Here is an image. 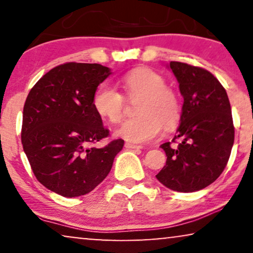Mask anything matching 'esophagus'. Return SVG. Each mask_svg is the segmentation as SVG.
Segmentation results:
<instances>
[{
	"label": "esophagus",
	"instance_id": "1",
	"mask_svg": "<svg viewBox=\"0 0 253 253\" xmlns=\"http://www.w3.org/2000/svg\"><path fill=\"white\" fill-rule=\"evenodd\" d=\"M126 148H130V150H139V148H143V146L140 145H134V144H130V143H126L124 145Z\"/></svg>",
	"mask_w": 253,
	"mask_h": 253
}]
</instances>
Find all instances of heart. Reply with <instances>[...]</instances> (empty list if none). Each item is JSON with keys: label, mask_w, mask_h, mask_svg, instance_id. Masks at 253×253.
Instances as JSON below:
<instances>
[{"label": "heart", "mask_w": 253, "mask_h": 253, "mask_svg": "<svg viewBox=\"0 0 253 253\" xmlns=\"http://www.w3.org/2000/svg\"><path fill=\"white\" fill-rule=\"evenodd\" d=\"M120 84L129 98L140 96L138 116L129 119L116 130V134L130 143H147L160 136L166 127L174 126L181 116V102L167 82L151 69H134L121 78ZM95 112L102 119L116 124L124 115L123 96L109 85H101L92 100Z\"/></svg>", "instance_id": "b5f03b06"}]
</instances>
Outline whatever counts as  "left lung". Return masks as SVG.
Here are the masks:
<instances>
[{
	"mask_svg": "<svg viewBox=\"0 0 253 253\" xmlns=\"http://www.w3.org/2000/svg\"><path fill=\"white\" fill-rule=\"evenodd\" d=\"M169 68L184 99L172 139L181 143L161 145L167 161L157 178L174 191L195 192L215 181L229 160L235 137L230 102L210 71L182 62H170Z\"/></svg>",
	"mask_w": 253,
	"mask_h": 253,
	"instance_id": "left-lung-1",
	"label": "left lung"
}]
</instances>
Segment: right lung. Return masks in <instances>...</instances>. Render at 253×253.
<instances>
[{
    "label": "right lung",
    "instance_id": "1",
    "mask_svg": "<svg viewBox=\"0 0 253 253\" xmlns=\"http://www.w3.org/2000/svg\"><path fill=\"white\" fill-rule=\"evenodd\" d=\"M109 75L101 64H61L37 82L24 105L22 144L31 168L41 184L65 198L98 186L123 148V139L92 147L109 136L92 103Z\"/></svg>",
    "mask_w": 253,
    "mask_h": 253
}]
</instances>
